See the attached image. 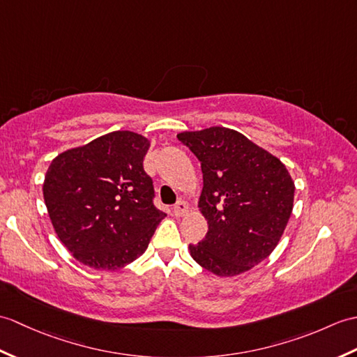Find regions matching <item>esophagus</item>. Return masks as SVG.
<instances>
[{"instance_id":"obj_1","label":"esophagus","mask_w":357,"mask_h":357,"mask_svg":"<svg viewBox=\"0 0 357 357\" xmlns=\"http://www.w3.org/2000/svg\"><path fill=\"white\" fill-rule=\"evenodd\" d=\"M188 211V205H187V202H184V201H179L175 206H173V214H175V216H184V214Z\"/></svg>"}]
</instances>
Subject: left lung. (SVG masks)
Returning a JSON list of instances; mask_svg holds the SVG:
<instances>
[{"label": "left lung", "instance_id": "left-lung-1", "mask_svg": "<svg viewBox=\"0 0 357 357\" xmlns=\"http://www.w3.org/2000/svg\"><path fill=\"white\" fill-rule=\"evenodd\" d=\"M178 139L201 161L197 206L208 222L190 255L218 277L252 269L275 250L292 214L295 184L286 165L228 128L181 132Z\"/></svg>", "mask_w": 357, "mask_h": 357}]
</instances>
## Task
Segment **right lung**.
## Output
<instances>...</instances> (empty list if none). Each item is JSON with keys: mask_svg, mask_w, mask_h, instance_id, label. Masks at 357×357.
I'll return each instance as SVG.
<instances>
[{"mask_svg": "<svg viewBox=\"0 0 357 357\" xmlns=\"http://www.w3.org/2000/svg\"><path fill=\"white\" fill-rule=\"evenodd\" d=\"M146 137L115 130L68 149L50 164L43 193L63 246L85 266L117 271L143 254L165 213L143 169Z\"/></svg>", "mask_w": 357, "mask_h": 357, "instance_id": "add662e5", "label": "right lung"}]
</instances>
